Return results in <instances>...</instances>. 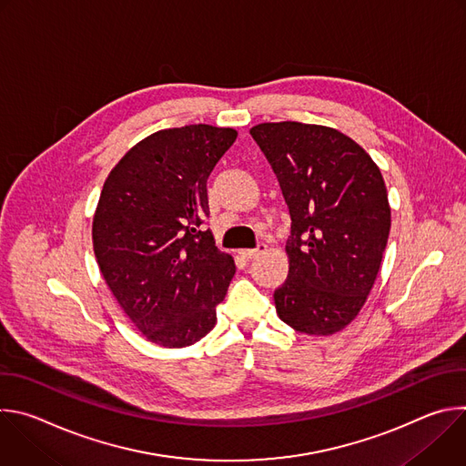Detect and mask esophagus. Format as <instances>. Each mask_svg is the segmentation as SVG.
<instances>
[{
	"label": "esophagus",
	"mask_w": 466,
	"mask_h": 466,
	"mask_svg": "<svg viewBox=\"0 0 466 466\" xmlns=\"http://www.w3.org/2000/svg\"><path fill=\"white\" fill-rule=\"evenodd\" d=\"M265 248H268V245H265V243H258L256 248H243L239 254H241L243 258H247V259H254V258L261 256V254L265 252Z\"/></svg>",
	"instance_id": "34e87169"
}]
</instances>
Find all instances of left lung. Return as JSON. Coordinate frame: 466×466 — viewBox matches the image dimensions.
Returning a JSON list of instances; mask_svg holds the SVG:
<instances>
[{
  "label": "left lung",
  "instance_id": "left-lung-1",
  "mask_svg": "<svg viewBox=\"0 0 466 466\" xmlns=\"http://www.w3.org/2000/svg\"><path fill=\"white\" fill-rule=\"evenodd\" d=\"M250 137L271 164L291 216L289 273L279 317L309 336L356 319L380 271L390 230L383 177L343 132L299 121L259 123Z\"/></svg>",
  "mask_w": 466,
  "mask_h": 466
}]
</instances>
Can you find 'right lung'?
Segmentation results:
<instances>
[{
	"label": "right lung",
	"instance_id": "1",
	"mask_svg": "<svg viewBox=\"0 0 466 466\" xmlns=\"http://www.w3.org/2000/svg\"><path fill=\"white\" fill-rule=\"evenodd\" d=\"M234 128H164L132 147L105 180L92 225L101 275L142 334L182 349L216 324L236 273L210 230L207 180Z\"/></svg>",
	"mask_w": 466,
	"mask_h": 466
}]
</instances>
